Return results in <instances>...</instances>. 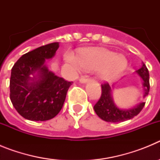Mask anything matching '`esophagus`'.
<instances>
[{
	"instance_id": "34e87169",
	"label": "esophagus",
	"mask_w": 160,
	"mask_h": 160,
	"mask_svg": "<svg viewBox=\"0 0 160 160\" xmlns=\"http://www.w3.org/2000/svg\"><path fill=\"white\" fill-rule=\"evenodd\" d=\"M88 80L89 79L87 78V77H82L81 78L79 79V82H80L81 83H86L87 82H88Z\"/></svg>"
}]
</instances>
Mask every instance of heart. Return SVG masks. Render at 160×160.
Wrapping results in <instances>:
<instances>
[{"mask_svg": "<svg viewBox=\"0 0 160 160\" xmlns=\"http://www.w3.org/2000/svg\"><path fill=\"white\" fill-rule=\"evenodd\" d=\"M65 58L75 72L80 71L82 68L98 69V77L106 81L119 74L128 65L123 56L103 49H85L80 52L78 58L71 52H67Z\"/></svg>", "mask_w": 160, "mask_h": 160, "instance_id": "b5f03b06", "label": "heart"}]
</instances>
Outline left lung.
<instances>
[{
  "mask_svg": "<svg viewBox=\"0 0 160 160\" xmlns=\"http://www.w3.org/2000/svg\"><path fill=\"white\" fill-rule=\"evenodd\" d=\"M136 73L142 79V86L144 89L143 97L145 98L150 90L149 71L143 63L142 67L136 70ZM111 92L112 90L108 82L102 85L101 97L94 106V111L98 116L106 122H120L131 119L139 114L145 105V102H141L138 105L128 110L120 109L114 104Z\"/></svg>",
  "mask_w": 160,
  "mask_h": 160,
  "instance_id": "8db88e82",
  "label": "left lung"
}]
</instances>
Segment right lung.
Returning <instances> with one entry per match:
<instances>
[{"label": "right lung", "mask_w": 160, "mask_h": 160, "mask_svg": "<svg viewBox=\"0 0 160 160\" xmlns=\"http://www.w3.org/2000/svg\"><path fill=\"white\" fill-rule=\"evenodd\" d=\"M58 47V42L40 46L22 55L12 66L10 100L25 119L49 120L62 108L72 82L55 75L45 65L46 59L52 58Z\"/></svg>", "instance_id": "1"}]
</instances>
